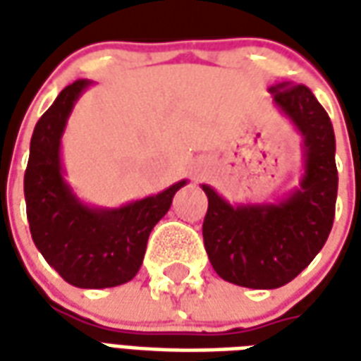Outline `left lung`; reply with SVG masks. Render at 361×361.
<instances>
[{
  "instance_id": "left-lung-1",
  "label": "left lung",
  "mask_w": 361,
  "mask_h": 361,
  "mask_svg": "<svg viewBox=\"0 0 361 361\" xmlns=\"http://www.w3.org/2000/svg\"><path fill=\"white\" fill-rule=\"evenodd\" d=\"M272 104L302 135L300 188L274 203L230 204L211 185L203 240L212 269L238 286L272 290L288 284L323 250L331 234L338 189L334 131L307 87L280 82Z\"/></svg>"
}]
</instances>
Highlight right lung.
<instances>
[{"instance_id":"right-lung-1","label":"right lung","mask_w":361,"mask_h":361,"mask_svg":"<svg viewBox=\"0 0 361 361\" xmlns=\"http://www.w3.org/2000/svg\"><path fill=\"white\" fill-rule=\"evenodd\" d=\"M90 85L79 79L66 87L38 119L25 172V201L30 234L48 265L77 288H111L139 272L152 228L188 180L118 209L82 203L63 178L61 137Z\"/></svg>"}]
</instances>
